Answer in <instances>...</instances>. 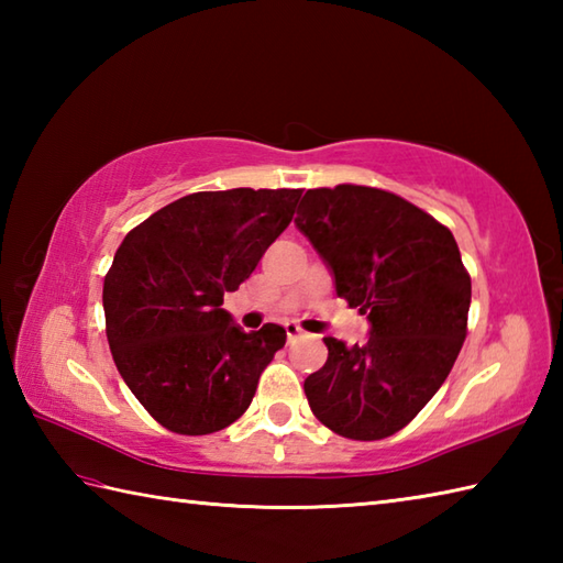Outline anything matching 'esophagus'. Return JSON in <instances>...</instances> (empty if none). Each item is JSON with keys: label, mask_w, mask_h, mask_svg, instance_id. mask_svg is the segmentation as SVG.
I'll return each mask as SVG.
<instances>
[{"label": "esophagus", "mask_w": 563, "mask_h": 563, "mask_svg": "<svg viewBox=\"0 0 563 563\" xmlns=\"http://www.w3.org/2000/svg\"><path fill=\"white\" fill-rule=\"evenodd\" d=\"M285 333H288V339L292 341L297 336H302V329H300V324H297V321H285Z\"/></svg>", "instance_id": "34e87169"}]
</instances>
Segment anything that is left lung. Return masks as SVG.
Here are the masks:
<instances>
[{
  "instance_id": "8db88e82",
  "label": "left lung",
  "mask_w": 563,
  "mask_h": 563,
  "mask_svg": "<svg viewBox=\"0 0 563 563\" xmlns=\"http://www.w3.org/2000/svg\"><path fill=\"white\" fill-rule=\"evenodd\" d=\"M333 275L336 295L369 321L363 345L327 336V363L305 379L333 433L382 440L433 399L466 336L472 280L452 232L387 190H307L295 218Z\"/></svg>"
}]
</instances>
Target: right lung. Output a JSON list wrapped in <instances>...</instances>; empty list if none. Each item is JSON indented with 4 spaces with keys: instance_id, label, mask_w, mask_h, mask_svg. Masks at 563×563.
I'll list each match as a JSON object with an SVG mask.
<instances>
[{
    "instance_id": "right-lung-1",
    "label": "right lung",
    "mask_w": 563,
    "mask_h": 563,
    "mask_svg": "<svg viewBox=\"0 0 563 563\" xmlns=\"http://www.w3.org/2000/svg\"><path fill=\"white\" fill-rule=\"evenodd\" d=\"M300 188L202 190L128 232L103 280L118 373L154 421L181 435L234 423L285 329L242 331L222 309L290 224Z\"/></svg>"
}]
</instances>
